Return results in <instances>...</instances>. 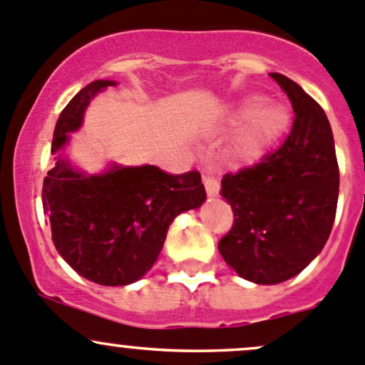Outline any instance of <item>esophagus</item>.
Here are the masks:
<instances>
[{
	"mask_svg": "<svg viewBox=\"0 0 365 365\" xmlns=\"http://www.w3.org/2000/svg\"><path fill=\"white\" fill-rule=\"evenodd\" d=\"M204 186L209 197H217V193H220V181L216 178H209V175L204 178Z\"/></svg>",
	"mask_w": 365,
	"mask_h": 365,
	"instance_id": "34e87169",
	"label": "esophagus"
}]
</instances>
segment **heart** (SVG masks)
<instances>
[{
    "mask_svg": "<svg viewBox=\"0 0 365 365\" xmlns=\"http://www.w3.org/2000/svg\"><path fill=\"white\" fill-rule=\"evenodd\" d=\"M232 126H242L227 149V158L234 165L257 163L267 155L277 138L290 125V112L284 105L262 98L240 101L230 119Z\"/></svg>",
    "mask_w": 365,
    "mask_h": 365,
    "instance_id": "heart-1",
    "label": "heart"
}]
</instances>
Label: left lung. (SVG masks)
<instances>
[{"label": "left lung", "instance_id": "obj_1", "mask_svg": "<svg viewBox=\"0 0 365 365\" xmlns=\"http://www.w3.org/2000/svg\"><path fill=\"white\" fill-rule=\"evenodd\" d=\"M295 118L279 149L221 179L234 225L217 250L240 277L276 284L306 269L336 220L339 167L325 112L297 82L270 73Z\"/></svg>", "mask_w": 365, "mask_h": 365}]
</instances>
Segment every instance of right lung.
<instances>
[{
  "label": "right lung",
  "instance_id": "1",
  "mask_svg": "<svg viewBox=\"0 0 365 365\" xmlns=\"http://www.w3.org/2000/svg\"><path fill=\"white\" fill-rule=\"evenodd\" d=\"M108 86L115 82H91L59 114L51 148L58 161L43 179L42 202L66 264L93 283L125 287L155 265L174 217L200 207L205 187L197 170L172 175L155 165H114L105 174L86 175L61 158L89 101Z\"/></svg>",
  "mask_w": 365,
  "mask_h": 365
}]
</instances>
